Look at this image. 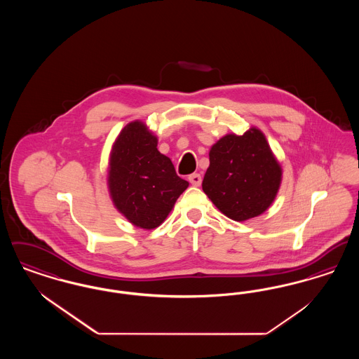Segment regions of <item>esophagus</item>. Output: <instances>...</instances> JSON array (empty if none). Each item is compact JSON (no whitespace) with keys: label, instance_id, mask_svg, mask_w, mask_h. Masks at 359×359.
I'll return each instance as SVG.
<instances>
[{"label":"esophagus","instance_id":"1","mask_svg":"<svg viewBox=\"0 0 359 359\" xmlns=\"http://www.w3.org/2000/svg\"><path fill=\"white\" fill-rule=\"evenodd\" d=\"M188 180H189V183H191L192 186H195V187H199V186L202 184V176H201L199 173H192V175H189V176H188Z\"/></svg>","mask_w":359,"mask_h":359}]
</instances>
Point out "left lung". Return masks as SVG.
Returning a JSON list of instances; mask_svg holds the SVG:
<instances>
[{"instance_id":"left-lung-1","label":"left lung","mask_w":359,"mask_h":359,"mask_svg":"<svg viewBox=\"0 0 359 359\" xmlns=\"http://www.w3.org/2000/svg\"><path fill=\"white\" fill-rule=\"evenodd\" d=\"M280 182L281 168L264 135L253 128L212 145L202 187L226 217L241 222L272 205Z\"/></svg>"}]
</instances>
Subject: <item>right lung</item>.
Wrapping results in <instances>:
<instances>
[{
  "label": "right lung",
  "instance_id": "right-lung-1",
  "mask_svg": "<svg viewBox=\"0 0 359 359\" xmlns=\"http://www.w3.org/2000/svg\"><path fill=\"white\" fill-rule=\"evenodd\" d=\"M156 147L157 138L142 122H130L113 147L109 168L114 205L129 222L148 230L163 223L188 187Z\"/></svg>",
  "mask_w": 359,
  "mask_h": 359
}]
</instances>
